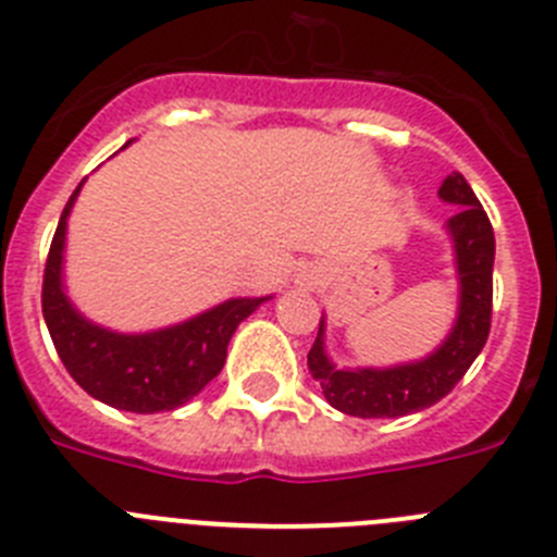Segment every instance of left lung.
<instances>
[{
  "mask_svg": "<svg viewBox=\"0 0 557 557\" xmlns=\"http://www.w3.org/2000/svg\"><path fill=\"white\" fill-rule=\"evenodd\" d=\"M444 203L457 206L446 220V236L455 250L457 314L449 334L426 357L385 368H339L326 351V314L309 348V371L321 382L334 410L357 418H398L437 405L469 371L491 332L494 298V228L460 172H451L437 189Z\"/></svg>",
  "mask_w": 557,
  "mask_h": 557,
  "instance_id": "left-lung-1",
  "label": "left lung"
}]
</instances>
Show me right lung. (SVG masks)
Listing matches in <instances>:
<instances>
[{
  "mask_svg": "<svg viewBox=\"0 0 557 557\" xmlns=\"http://www.w3.org/2000/svg\"><path fill=\"white\" fill-rule=\"evenodd\" d=\"M83 184L86 178L63 209L44 270L41 304L49 337L72 379L102 405L127 412L178 410L223 371L236 326L273 295L228 298L186 321L150 332H113L88 321L69 298L63 278L69 214Z\"/></svg>",
  "mask_w": 557,
  "mask_h": 557,
  "instance_id": "1",
  "label": "right lung"
}]
</instances>
